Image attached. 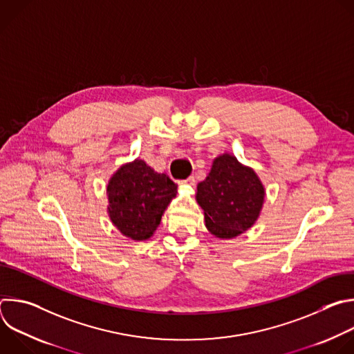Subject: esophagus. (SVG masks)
Returning <instances> with one entry per match:
<instances>
[{
	"label": "esophagus",
	"mask_w": 354,
	"mask_h": 354,
	"mask_svg": "<svg viewBox=\"0 0 354 354\" xmlns=\"http://www.w3.org/2000/svg\"><path fill=\"white\" fill-rule=\"evenodd\" d=\"M194 182H196V179H194V176H189L187 179H185V180H182L180 183L182 185H190V186H193L194 185Z\"/></svg>",
	"instance_id": "obj_1"
}]
</instances>
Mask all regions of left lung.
<instances>
[{"instance_id":"obj_1","label":"left lung","mask_w":354,"mask_h":354,"mask_svg":"<svg viewBox=\"0 0 354 354\" xmlns=\"http://www.w3.org/2000/svg\"><path fill=\"white\" fill-rule=\"evenodd\" d=\"M266 189L254 168L230 153L214 158L205 180L197 183L196 201L212 235L232 239L254 225L262 212Z\"/></svg>"}]
</instances>
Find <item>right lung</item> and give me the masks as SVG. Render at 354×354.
Wrapping results in <instances>:
<instances>
[{
	"mask_svg": "<svg viewBox=\"0 0 354 354\" xmlns=\"http://www.w3.org/2000/svg\"><path fill=\"white\" fill-rule=\"evenodd\" d=\"M176 193L178 185L167 174H158L136 158L120 165L108 182V216L122 235L147 241Z\"/></svg>",
	"mask_w": 354,
	"mask_h": 354,
	"instance_id": "add662e5",
	"label": "right lung"
}]
</instances>
